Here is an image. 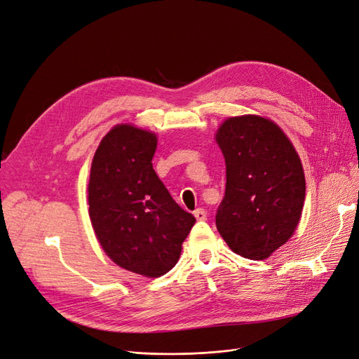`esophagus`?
<instances>
[{
	"mask_svg": "<svg viewBox=\"0 0 359 359\" xmlns=\"http://www.w3.org/2000/svg\"><path fill=\"white\" fill-rule=\"evenodd\" d=\"M194 217H196V219H197V221H206L208 215H206V210H205V209L198 208V209H196V210H194Z\"/></svg>",
	"mask_w": 359,
	"mask_h": 359,
	"instance_id": "obj_1",
	"label": "esophagus"
}]
</instances>
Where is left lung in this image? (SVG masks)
Instances as JSON below:
<instances>
[{
    "mask_svg": "<svg viewBox=\"0 0 359 359\" xmlns=\"http://www.w3.org/2000/svg\"><path fill=\"white\" fill-rule=\"evenodd\" d=\"M225 159V196L217 228L234 253L262 261L293 236L305 202L299 156L269 119L245 114L226 119L217 133Z\"/></svg>",
    "mask_w": 359,
    "mask_h": 359,
    "instance_id": "1",
    "label": "left lung"
}]
</instances>
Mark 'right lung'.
I'll return each instance as SVG.
<instances>
[{
  "label": "right lung",
  "instance_id": "right-lung-1",
  "mask_svg": "<svg viewBox=\"0 0 359 359\" xmlns=\"http://www.w3.org/2000/svg\"><path fill=\"white\" fill-rule=\"evenodd\" d=\"M153 133L116 125L95 150L88 182L90 219L103 250L119 266L156 278L180 259L196 218L156 175Z\"/></svg>",
  "mask_w": 359,
  "mask_h": 359
}]
</instances>
